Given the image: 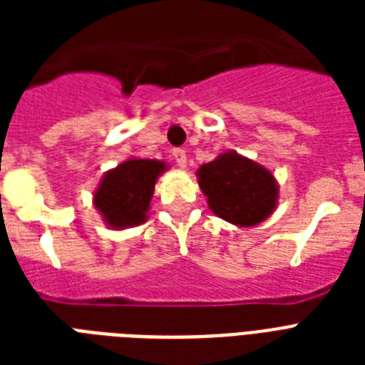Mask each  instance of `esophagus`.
I'll use <instances>...</instances> for the list:
<instances>
[{
  "mask_svg": "<svg viewBox=\"0 0 365 365\" xmlns=\"http://www.w3.org/2000/svg\"><path fill=\"white\" fill-rule=\"evenodd\" d=\"M172 157H174V160H176V165L182 166V168L187 165V155H185V149L176 148L174 151H172Z\"/></svg>",
  "mask_w": 365,
  "mask_h": 365,
  "instance_id": "esophagus-1",
  "label": "esophagus"
}]
</instances>
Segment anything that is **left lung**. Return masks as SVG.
Here are the masks:
<instances>
[{"label":"left lung","instance_id":"obj_1","mask_svg":"<svg viewBox=\"0 0 365 365\" xmlns=\"http://www.w3.org/2000/svg\"><path fill=\"white\" fill-rule=\"evenodd\" d=\"M197 174L212 212L222 220L250 227L263 222L274 210L277 182L271 172L254 160L231 151L202 165Z\"/></svg>","mask_w":365,"mask_h":365}]
</instances>
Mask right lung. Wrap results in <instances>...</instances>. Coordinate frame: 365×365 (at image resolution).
I'll return each mask as SVG.
<instances>
[{"instance_id": "1", "label": "right lung", "mask_w": 365, "mask_h": 365, "mask_svg": "<svg viewBox=\"0 0 365 365\" xmlns=\"http://www.w3.org/2000/svg\"><path fill=\"white\" fill-rule=\"evenodd\" d=\"M163 170L165 163L159 160L130 159L108 172L94 195V205L106 222L115 229L140 225Z\"/></svg>"}]
</instances>
